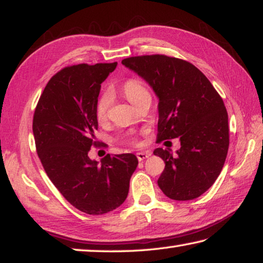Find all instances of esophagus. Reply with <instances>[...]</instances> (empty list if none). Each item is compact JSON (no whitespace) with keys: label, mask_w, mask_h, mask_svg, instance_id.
I'll use <instances>...</instances> for the list:
<instances>
[{"label":"esophagus","mask_w":263,"mask_h":263,"mask_svg":"<svg viewBox=\"0 0 263 263\" xmlns=\"http://www.w3.org/2000/svg\"><path fill=\"white\" fill-rule=\"evenodd\" d=\"M136 155H137V158H138V160H139V161H142V160L147 159L151 154L147 153V152H138Z\"/></svg>","instance_id":"obj_1"}]
</instances>
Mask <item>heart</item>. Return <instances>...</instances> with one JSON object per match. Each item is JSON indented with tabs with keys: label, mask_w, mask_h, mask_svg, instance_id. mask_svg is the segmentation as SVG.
<instances>
[{
	"label": "heart",
	"mask_w": 263,
	"mask_h": 263,
	"mask_svg": "<svg viewBox=\"0 0 263 263\" xmlns=\"http://www.w3.org/2000/svg\"><path fill=\"white\" fill-rule=\"evenodd\" d=\"M123 94L125 95L126 99L131 102L133 105H136L138 102L141 99H144L146 96H149V92L146 87L142 84L141 81L137 79H130L123 84L122 87ZM111 101H112V96H111V92L105 90L102 92L99 96V99L96 101L95 104V116L97 121H104L108 116V111L111 105ZM122 141L126 142V144L135 145L136 140V132H127L125 135L122 136Z\"/></svg>",
	"instance_id": "1"
}]
</instances>
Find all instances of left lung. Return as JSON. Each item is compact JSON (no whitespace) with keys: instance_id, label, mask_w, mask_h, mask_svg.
Returning <instances> with one entry per match:
<instances>
[{"instance_id":"obj_1","label":"left lung","mask_w":263,"mask_h":263,"mask_svg":"<svg viewBox=\"0 0 263 263\" xmlns=\"http://www.w3.org/2000/svg\"><path fill=\"white\" fill-rule=\"evenodd\" d=\"M124 66L159 97L157 140L180 138L177 154L154 149L164 161L158 184L167 197L190 201L215 183L228 155L229 116L220 95L197 67L164 54L126 58Z\"/></svg>"}]
</instances>
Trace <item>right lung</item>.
<instances>
[{
  "mask_svg": "<svg viewBox=\"0 0 263 263\" xmlns=\"http://www.w3.org/2000/svg\"><path fill=\"white\" fill-rule=\"evenodd\" d=\"M117 62L62 68L44 89L33 115L35 148L52 183L74 208L92 216L122 205L138 166L135 154L106 157L99 163L88 152L97 146L95 104L101 83Z\"/></svg>",
  "mask_w": 263,
  "mask_h": 263,
  "instance_id": "add662e5",
  "label": "right lung"
}]
</instances>
